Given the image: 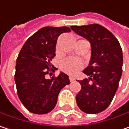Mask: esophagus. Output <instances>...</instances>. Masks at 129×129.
<instances>
[{"mask_svg":"<svg viewBox=\"0 0 129 129\" xmlns=\"http://www.w3.org/2000/svg\"><path fill=\"white\" fill-rule=\"evenodd\" d=\"M69 80H70V81H71V82H72V81H75V78H74V77H72V76H70V77H69Z\"/></svg>","mask_w":129,"mask_h":129,"instance_id":"1","label":"esophagus"}]
</instances>
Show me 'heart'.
<instances>
[{
    "label": "heart",
    "mask_w": 129,
    "mask_h": 129,
    "mask_svg": "<svg viewBox=\"0 0 129 129\" xmlns=\"http://www.w3.org/2000/svg\"><path fill=\"white\" fill-rule=\"evenodd\" d=\"M84 66V63L75 57H68L60 63V69L67 74L75 75Z\"/></svg>",
    "instance_id": "obj_1"
}]
</instances>
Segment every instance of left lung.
Listing matches in <instances>:
<instances>
[{
  "label": "left lung",
  "instance_id": "8db88e82",
  "mask_svg": "<svg viewBox=\"0 0 129 129\" xmlns=\"http://www.w3.org/2000/svg\"><path fill=\"white\" fill-rule=\"evenodd\" d=\"M71 29L91 45L90 63L83 70L90 78L78 81L81 89L76 102L83 112L98 114L109 106L117 90L122 72V51L113 34L100 24L72 26Z\"/></svg>",
  "mask_w": 129,
  "mask_h": 129
}]
</instances>
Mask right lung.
Masks as SVG:
<instances>
[{"mask_svg": "<svg viewBox=\"0 0 129 129\" xmlns=\"http://www.w3.org/2000/svg\"><path fill=\"white\" fill-rule=\"evenodd\" d=\"M70 31L68 27H42L25 42L18 54L15 74L17 93L23 105L33 114L51 111L60 91L70 84L69 76L62 72L57 77L45 78L49 72L57 69L51 60L55 57L58 37Z\"/></svg>", "mask_w": 129, "mask_h": 129, "instance_id": "right-lung-1", "label": "right lung"}]
</instances>
